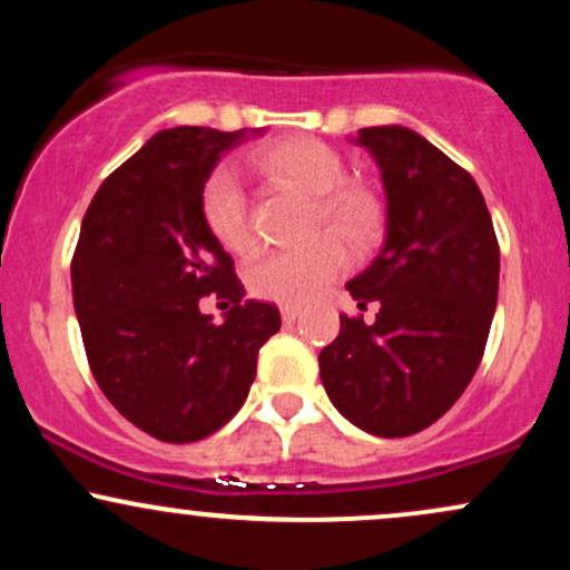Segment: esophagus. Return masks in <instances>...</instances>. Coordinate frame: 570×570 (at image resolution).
<instances>
[{
  "label": "esophagus",
  "instance_id": "34e87169",
  "mask_svg": "<svg viewBox=\"0 0 570 570\" xmlns=\"http://www.w3.org/2000/svg\"><path fill=\"white\" fill-rule=\"evenodd\" d=\"M299 316H303V307H297V305L281 307V318H284V324H294Z\"/></svg>",
  "mask_w": 570,
  "mask_h": 570
}]
</instances>
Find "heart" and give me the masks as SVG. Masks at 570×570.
I'll return each mask as SVG.
<instances>
[{
    "label": "heart",
    "instance_id": "b5f03b06",
    "mask_svg": "<svg viewBox=\"0 0 570 570\" xmlns=\"http://www.w3.org/2000/svg\"><path fill=\"white\" fill-rule=\"evenodd\" d=\"M254 166L271 179L303 189L316 198V214L332 235L353 248L367 246L381 227V203L370 189L343 185L345 163L318 139H286L259 149ZM203 217L222 246L244 252L252 244L246 195L240 176L222 166L203 187ZM348 265L335 238H316L303 248H263L246 265V286L254 297L281 305H303L324 292Z\"/></svg>",
    "mask_w": 570,
    "mask_h": 570
}]
</instances>
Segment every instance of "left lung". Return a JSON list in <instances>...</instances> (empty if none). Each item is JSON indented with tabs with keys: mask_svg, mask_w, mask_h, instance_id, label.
I'll return each mask as SVG.
<instances>
[{
	"mask_svg": "<svg viewBox=\"0 0 570 570\" xmlns=\"http://www.w3.org/2000/svg\"><path fill=\"white\" fill-rule=\"evenodd\" d=\"M381 168L385 233L377 257L351 278L375 324L340 316L318 353L326 396L375 436L431 426L472 383L499 299V240L472 174L404 126L351 136Z\"/></svg>",
	"mask_w": 570,
	"mask_h": 570,
	"instance_id": "1",
	"label": "left lung"
}]
</instances>
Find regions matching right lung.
<instances>
[{"label": "right lung", "instance_id": "obj_1", "mask_svg": "<svg viewBox=\"0 0 570 570\" xmlns=\"http://www.w3.org/2000/svg\"><path fill=\"white\" fill-rule=\"evenodd\" d=\"M265 128L179 126L107 176L85 212L71 294L98 389L160 442H198L246 402L276 305L244 299L233 257L208 230L203 187L219 158ZM234 299L226 322L199 297Z\"/></svg>", "mask_w": 570, "mask_h": 570}]
</instances>
